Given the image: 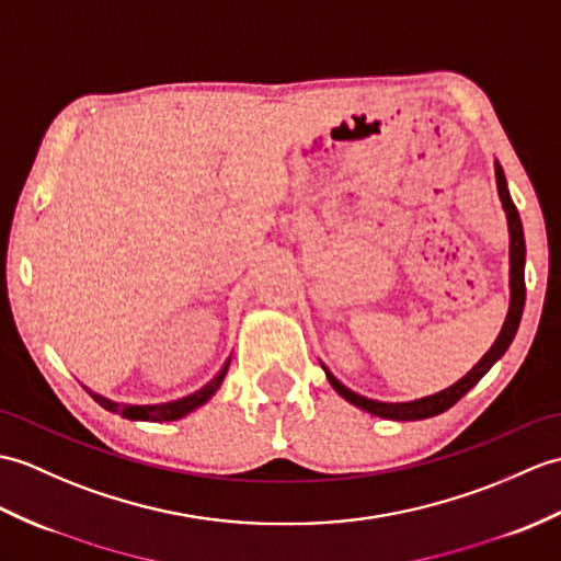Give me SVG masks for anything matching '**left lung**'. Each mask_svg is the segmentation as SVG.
Listing matches in <instances>:
<instances>
[{
    "mask_svg": "<svg viewBox=\"0 0 561 561\" xmlns=\"http://www.w3.org/2000/svg\"><path fill=\"white\" fill-rule=\"evenodd\" d=\"M494 176H497V193H500V201L502 207L506 213V225H510V312H506V320L502 324V332L494 344L490 346L488 354L480 358L476 366L468 370L459 382H454L451 387L442 389L437 394H430L423 399H415V401H401V403H392V401H375L368 397H360L356 392H351L348 387H344L336 377L324 368V375H328L330 385L340 392L348 403H354V407L368 411L373 415H380V419H389V421H423V419H433V415L445 413L447 409H451L454 403H457L468 389H473L480 377H483L494 363H497L504 351L510 348V344L514 342L516 330H518V322L520 316H524V304H526V279H524V267H526V239H524V225H520V217L516 205L510 195V188H506V179H504V169L502 164L494 160Z\"/></svg>",
    "mask_w": 561,
    "mask_h": 561,
    "instance_id": "obj_1",
    "label": "left lung"
}]
</instances>
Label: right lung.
<instances>
[{
	"instance_id": "obj_1",
	"label": "right lung",
	"mask_w": 561,
	"mask_h": 561,
	"mask_svg": "<svg viewBox=\"0 0 561 561\" xmlns=\"http://www.w3.org/2000/svg\"><path fill=\"white\" fill-rule=\"evenodd\" d=\"M229 363L231 358L225 363V368H221L210 382H207L203 389H198V392H193L184 399H176V401H167V403H146V407H140V403H116L107 397H100L95 394L93 389H88V394L93 397L102 409H107L112 413H119L122 419H128V421H154V423H164V421H179L184 419V415H188L191 411L201 409L205 401H210L213 394L219 389L221 380H225V375L229 370Z\"/></svg>"
}]
</instances>
